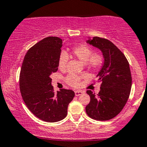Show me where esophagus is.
Masks as SVG:
<instances>
[{"mask_svg": "<svg viewBox=\"0 0 147 147\" xmlns=\"http://www.w3.org/2000/svg\"><path fill=\"white\" fill-rule=\"evenodd\" d=\"M82 93H84V92L82 90H76L75 91V96H81Z\"/></svg>", "mask_w": 147, "mask_h": 147, "instance_id": "esophagus-1", "label": "esophagus"}]
</instances>
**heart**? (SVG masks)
Wrapping results in <instances>:
<instances>
[{"mask_svg": "<svg viewBox=\"0 0 147 147\" xmlns=\"http://www.w3.org/2000/svg\"><path fill=\"white\" fill-rule=\"evenodd\" d=\"M74 57L87 64L92 70L97 71L101 69L104 63V57L101 53H93V49L88 45L81 44L74 46L71 49ZM69 55L66 51L60 53L58 59V67L61 71H65L67 67ZM66 82L72 87H78L81 85L80 78L74 74H69L66 76Z\"/></svg>", "mask_w": 147, "mask_h": 147, "instance_id": "1", "label": "heart"}]
</instances>
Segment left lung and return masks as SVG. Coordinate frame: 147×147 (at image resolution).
Returning <instances> with one entry per match:
<instances>
[{"mask_svg":"<svg viewBox=\"0 0 147 147\" xmlns=\"http://www.w3.org/2000/svg\"><path fill=\"white\" fill-rule=\"evenodd\" d=\"M86 42L102 51L104 63L97 75L98 81H101L98 94L86 91L90 101L86 112L93 119L109 120L122 111L129 98L131 88L129 62L123 53L107 39L94 37Z\"/></svg>","mask_w":147,"mask_h":147,"instance_id":"left-lung-1","label":"left lung"}]
</instances>
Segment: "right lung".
Masks as SVG:
<instances>
[{
  "label": "right lung",
  "instance_id": "add662e5",
  "mask_svg": "<svg viewBox=\"0 0 147 147\" xmlns=\"http://www.w3.org/2000/svg\"><path fill=\"white\" fill-rule=\"evenodd\" d=\"M63 40L48 37L32 47L24 57L20 74V90L29 110L39 119L48 122L61 120L75 93L61 89L54 93L51 74L58 70V59Z\"/></svg>",
  "mask_w": 147,
  "mask_h": 147
}]
</instances>
